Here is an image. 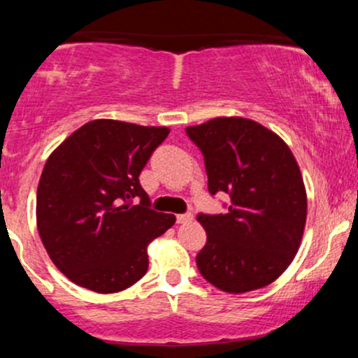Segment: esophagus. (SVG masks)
<instances>
[{
  "label": "esophagus",
  "mask_w": 358,
  "mask_h": 358,
  "mask_svg": "<svg viewBox=\"0 0 358 358\" xmlns=\"http://www.w3.org/2000/svg\"><path fill=\"white\" fill-rule=\"evenodd\" d=\"M193 221V214L191 212H184V214L178 215V222L179 224H186V222Z\"/></svg>",
  "instance_id": "1"
}]
</instances>
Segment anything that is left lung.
Segmentation results:
<instances>
[{
    "instance_id": "8db88e82",
    "label": "left lung",
    "mask_w": 358,
    "mask_h": 358,
    "mask_svg": "<svg viewBox=\"0 0 358 358\" xmlns=\"http://www.w3.org/2000/svg\"><path fill=\"white\" fill-rule=\"evenodd\" d=\"M203 155L208 193L229 194L226 214H198L207 243L201 277L231 294L277 280L294 259L306 222V191L294 155L266 127L214 118L187 127Z\"/></svg>"
}]
</instances>
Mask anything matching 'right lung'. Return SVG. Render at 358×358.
Masks as SVG:
<instances>
[{
	"mask_svg": "<svg viewBox=\"0 0 358 358\" xmlns=\"http://www.w3.org/2000/svg\"><path fill=\"white\" fill-rule=\"evenodd\" d=\"M169 132L94 120L50 155L38 184V231L71 282L111 294L146 275L148 245L176 215L151 208L139 176Z\"/></svg>",
	"mask_w": 358,
	"mask_h": 358,
	"instance_id": "1",
	"label": "right lung"
}]
</instances>
